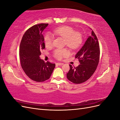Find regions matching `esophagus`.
<instances>
[{
    "label": "esophagus",
    "mask_w": 120,
    "mask_h": 120,
    "mask_svg": "<svg viewBox=\"0 0 120 120\" xmlns=\"http://www.w3.org/2000/svg\"><path fill=\"white\" fill-rule=\"evenodd\" d=\"M63 64V63H56V66H61V65Z\"/></svg>",
    "instance_id": "34e87169"
}]
</instances>
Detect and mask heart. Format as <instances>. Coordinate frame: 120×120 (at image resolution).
I'll list each match as a JSON object with an SVG mask.
<instances>
[{
	"mask_svg": "<svg viewBox=\"0 0 120 120\" xmlns=\"http://www.w3.org/2000/svg\"><path fill=\"white\" fill-rule=\"evenodd\" d=\"M56 34L65 39L66 44L69 48L75 49L79 48L82 42V36L81 33L75 31L72 27L69 26H62L53 30ZM53 37L50 34H46L45 36V43L46 46H51L52 43ZM54 56L57 59L61 60L68 56L70 52L67 49H56L54 51Z\"/></svg>",
	"mask_w": 120,
	"mask_h": 120,
	"instance_id": "obj_1",
	"label": "heart"
}]
</instances>
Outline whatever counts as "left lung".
Wrapping results in <instances>:
<instances>
[{"instance_id": "8db88e82", "label": "left lung", "mask_w": 120, "mask_h": 120, "mask_svg": "<svg viewBox=\"0 0 120 120\" xmlns=\"http://www.w3.org/2000/svg\"><path fill=\"white\" fill-rule=\"evenodd\" d=\"M92 34L89 36L84 45L75 54L80 64L70 69L67 74L69 81L74 83H81L89 79L95 72L99 62L100 46L98 38L92 29Z\"/></svg>"}]
</instances>
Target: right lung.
Here are the masks:
<instances>
[{"mask_svg": "<svg viewBox=\"0 0 120 120\" xmlns=\"http://www.w3.org/2000/svg\"><path fill=\"white\" fill-rule=\"evenodd\" d=\"M48 23L34 25L23 34L19 47L21 67L32 80L42 82L49 79L56 64L40 59L41 50L45 48L43 30Z\"/></svg>", "mask_w": 120, "mask_h": 120, "instance_id": "add662e5", "label": "right lung"}]
</instances>
